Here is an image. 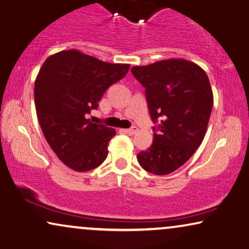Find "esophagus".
<instances>
[{"label":"esophagus","mask_w":249,"mask_h":249,"mask_svg":"<svg viewBox=\"0 0 249 249\" xmlns=\"http://www.w3.org/2000/svg\"><path fill=\"white\" fill-rule=\"evenodd\" d=\"M137 128L136 127H132V128H126V129H123V132L126 133V134H129V135H133L134 133H136Z\"/></svg>","instance_id":"34e87169"}]
</instances>
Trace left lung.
<instances>
[{"instance_id":"1","label":"left lung","mask_w":249,"mask_h":249,"mask_svg":"<svg viewBox=\"0 0 249 249\" xmlns=\"http://www.w3.org/2000/svg\"><path fill=\"white\" fill-rule=\"evenodd\" d=\"M131 71L145 88L152 121L160 122L153 143L137 154L145 171L165 176L183 165L205 139L213 94L201 67L182 58L166 59Z\"/></svg>"}]
</instances>
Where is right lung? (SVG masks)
<instances>
[{
	"label": "right lung",
	"mask_w": 249,
	"mask_h": 249,
	"mask_svg": "<svg viewBox=\"0 0 249 249\" xmlns=\"http://www.w3.org/2000/svg\"><path fill=\"white\" fill-rule=\"evenodd\" d=\"M128 69V64H109L78 50L50 55L40 68L35 83L40 127L59 160L73 171H90L107 158L116 131L91 123L86 115Z\"/></svg>",
	"instance_id": "1"
}]
</instances>
